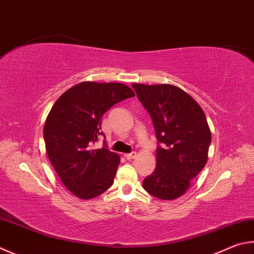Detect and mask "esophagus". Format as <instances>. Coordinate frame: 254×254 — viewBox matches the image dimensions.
Segmentation results:
<instances>
[{
  "instance_id": "34e87169",
  "label": "esophagus",
  "mask_w": 254,
  "mask_h": 254,
  "mask_svg": "<svg viewBox=\"0 0 254 254\" xmlns=\"http://www.w3.org/2000/svg\"><path fill=\"white\" fill-rule=\"evenodd\" d=\"M124 156H126L127 160H132V159L135 158L136 153H135V152H132V153H127V154H126Z\"/></svg>"
}]
</instances>
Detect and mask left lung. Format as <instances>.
Segmentation results:
<instances>
[{
    "label": "left lung",
    "mask_w": 254,
    "mask_h": 254,
    "mask_svg": "<svg viewBox=\"0 0 254 254\" xmlns=\"http://www.w3.org/2000/svg\"><path fill=\"white\" fill-rule=\"evenodd\" d=\"M132 87L151 115L158 143L156 168L143 188L161 200L182 196L207 161L211 131L203 110L180 87L171 84Z\"/></svg>",
    "instance_id": "8db88e82"
}]
</instances>
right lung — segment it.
<instances>
[{
  "mask_svg": "<svg viewBox=\"0 0 254 254\" xmlns=\"http://www.w3.org/2000/svg\"><path fill=\"white\" fill-rule=\"evenodd\" d=\"M123 83L82 82L64 92L51 109L43 136L51 164L68 191L83 200L102 194L113 184L120 156L93 149L103 114L134 96Z\"/></svg>",
  "mask_w": 254,
  "mask_h": 254,
  "instance_id": "add662e5",
  "label": "right lung"
}]
</instances>
